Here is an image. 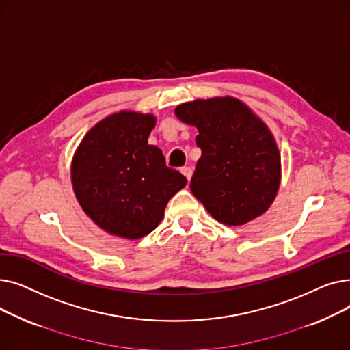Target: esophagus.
Segmentation results:
<instances>
[{
  "instance_id": "1",
  "label": "esophagus",
  "mask_w": 350,
  "mask_h": 350,
  "mask_svg": "<svg viewBox=\"0 0 350 350\" xmlns=\"http://www.w3.org/2000/svg\"><path fill=\"white\" fill-rule=\"evenodd\" d=\"M181 173L186 176L187 180H190L191 176H193V169L191 167H181Z\"/></svg>"
}]
</instances>
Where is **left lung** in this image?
Wrapping results in <instances>:
<instances>
[{
	"mask_svg": "<svg viewBox=\"0 0 350 350\" xmlns=\"http://www.w3.org/2000/svg\"><path fill=\"white\" fill-rule=\"evenodd\" d=\"M174 113L198 131L201 157L190 189L206 210L226 226L264 214L281 183V156L268 126L231 96L181 103Z\"/></svg>",
	"mask_w": 350,
	"mask_h": 350,
	"instance_id": "obj_1",
	"label": "left lung"
}]
</instances>
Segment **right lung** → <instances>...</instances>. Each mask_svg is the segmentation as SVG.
Returning a JSON list of instances; mask_svg holds the SVG:
<instances>
[{"instance_id":"obj_1","label":"right lung","mask_w":350,"mask_h":350,"mask_svg":"<svg viewBox=\"0 0 350 350\" xmlns=\"http://www.w3.org/2000/svg\"><path fill=\"white\" fill-rule=\"evenodd\" d=\"M156 118L122 110L96 123L72 159V186L82 210L106 232L137 240L163 219L169 200L187 185L147 143Z\"/></svg>"}]
</instances>
